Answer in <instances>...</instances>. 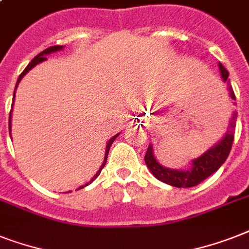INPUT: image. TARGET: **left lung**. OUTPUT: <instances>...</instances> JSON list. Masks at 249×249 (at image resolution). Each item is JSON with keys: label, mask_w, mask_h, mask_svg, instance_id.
<instances>
[{"label": "left lung", "mask_w": 249, "mask_h": 249, "mask_svg": "<svg viewBox=\"0 0 249 249\" xmlns=\"http://www.w3.org/2000/svg\"><path fill=\"white\" fill-rule=\"evenodd\" d=\"M218 67H220L222 80L225 83L229 81L228 70L221 63L218 64ZM229 91H230V97L235 99V94H234L230 85H229ZM236 115H238L236 112L232 113L230 123H229L228 132L224 136V138L218 143L209 148L208 151H205L203 155L199 156L197 159H194L193 166L190 169H169V168H165L161 164H159V161L154 156L151 144H148L147 152L144 155V163L150 169V172L159 181L164 182V183H168V185L174 186V187H193V186L199 185L201 181H204L205 178H208L216 170H218V168L225 163V160L228 159L230 150H231L232 141H234Z\"/></svg>", "instance_id": "1"}]
</instances>
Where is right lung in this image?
I'll list each match as a JSON object with an SVG mask.
<instances>
[{"mask_svg": "<svg viewBox=\"0 0 249 249\" xmlns=\"http://www.w3.org/2000/svg\"><path fill=\"white\" fill-rule=\"evenodd\" d=\"M63 48H64V46H60V45H55V46H50V48L45 49L44 52H41L40 54H37V55L35 56V58H33L32 60H31V63H29L28 66H27V67H25L24 71H23V72H21V73H20V76H19V79H18V81H17V86L19 85V83H20V80L23 79V76H24L25 73H28V71H31V70H32V68L35 67L36 64H38V63H41V62H44V60H46V56H45V55H48V54H52V53L59 52V50H62V49H63ZM17 86H15V89H17ZM14 97H15V93H14ZM13 105H14V98H13ZM11 112H13V108H11V111H10V116H9V129L11 128ZM10 132H11V129H10ZM119 134H120V133H119ZM119 134H116V136H113L112 138H111V140H109L108 142H107V146H106L105 160H103V163H102V165H101V168H99V170H98L97 173H95V176H94V177L91 178V179H90V181L88 182L86 185L80 186L79 189H83V187H85V186L90 185V183H91V182H93L94 179H95V178L98 177V176H99V173H101V172H102V169L105 168L106 161H107V156H108L109 147H111V144L113 143V141L116 140V137L119 136ZM10 136H11V133H10Z\"/></svg>", "mask_w": 249, "mask_h": 249, "instance_id": "add662e5", "label": "right lung"}]
</instances>
